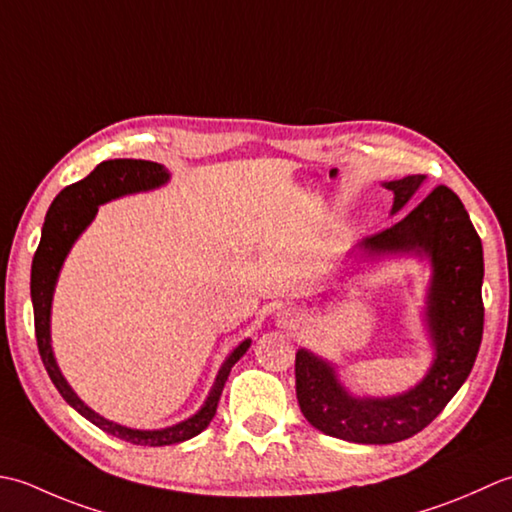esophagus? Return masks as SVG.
Here are the masks:
<instances>
[{
    "instance_id": "obj_1",
    "label": "esophagus",
    "mask_w": 512,
    "mask_h": 512,
    "mask_svg": "<svg viewBox=\"0 0 512 512\" xmlns=\"http://www.w3.org/2000/svg\"><path fill=\"white\" fill-rule=\"evenodd\" d=\"M285 316H289V318H294L296 314H294V311H291V314H289V311H287V314H285Z\"/></svg>"
}]
</instances>
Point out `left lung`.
I'll use <instances>...</instances> for the list:
<instances>
[{"mask_svg": "<svg viewBox=\"0 0 512 512\" xmlns=\"http://www.w3.org/2000/svg\"><path fill=\"white\" fill-rule=\"evenodd\" d=\"M426 176L382 183L393 192L398 223L362 238L344 256L340 274L353 265L389 258L426 260L422 325L433 360L415 387L395 395H356L344 387L338 364L309 349L296 351V395L302 415L325 435L356 444H393L431 424L471 373L484 331V252L471 216L453 190L435 187L422 201ZM342 278V276H340Z\"/></svg>", "mask_w": 512, "mask_h": 512, "instance_id": "obj_1", "label": "left lung"}]
</instances>
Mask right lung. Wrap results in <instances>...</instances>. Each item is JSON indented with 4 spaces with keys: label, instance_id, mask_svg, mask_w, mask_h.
I'll return each instance as SVG.
<instances>
[{
    "label": "right lung",
    "instance_id": "add662e5",
    "mask_svg": "<svg viewBox=\"0 0 512 512\" xmlns=\"http://www.w3.org/2000/svg\"><path fill=\"white\" fill-rule=\"evenodd\" d=\"M170 179L172 174L165 170L161 163L154 161L112 159L99 163L86 179L64 187V190L55 196V201L50 203L44 227H41V241L33 258V269H30V298H33L35 309L37 347L52 384H55L61 398H64L72 409L81 413L95 426H99L101 431L137 446L181 444L205 431L207 426H210L212 417L216 415V406L218 400H221L229 371H232L234 364L245 356L247 349L252 347V340L245 338L243 342H238L232 353L223 360L210 393H207L203 406L194 415L185 417V420L172 426H165V429H130V426L112 422L108 417L99 415L95 409H90V406L75 393V389L70 387L64 373H61L50 338L52 296H55L61 267H64L72 245L79 241V236L86 232L92 221H95L101 205H106L121 196L159 190L165 183H170Z\"/></svg>",
    "mask_w": 512,
    "mask_h": 512
}]
</instances>
